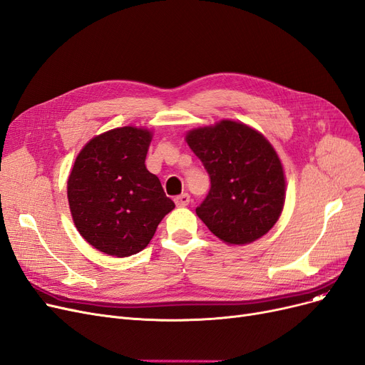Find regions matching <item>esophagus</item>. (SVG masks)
<instances>
[{
    "label": "esophagus",
    "instance_id": "34e87169",
    "mask_svg": "<svg viewBox=\"0 0 365 365\" xmlns=\"http://www.w3.org/2000/svg\"><path fill=\"white\" fill-rule=\"evenodd\" d=\"M190 194H180L179 197H175L174 198V202H175V205H178L179 207H185V206H187V205H190Z\"/></svg>",
    "mask_w": 365,
    "mask_h": 365
}]
</instances>
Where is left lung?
<instances>
[{"label": "left lung", "instance_id": "8db88e82", "mask_svg": "<svg viewBox=\"0 0 365 365\" xmlns=\"http://www.w3.org/2000/svg\"><path fill=\"white\" fill-rule=\"evenodd\" d=\"M186 143L202 160L210 190L195 212L222 242L259 240L279 220L285 203V174L267 138L250 125L222 120L192 128Z\"/></svg>", "mask_w": 365, "mask_h": 365}]
</instances>
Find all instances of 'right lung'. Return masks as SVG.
Segmentation results:
<instances>
[{
    "label": "right lung",
    "instance_id": "add662e5",
    "mask_svg": "<svg viewBox=\"0 0 365 365\" xmlns=\"http://www.w3.org/2000/svg\"><path fill=\"white\" fill-rule=\"evenodd\" d=\"M153 133L125 125L104 132L81 148L68 178L73 221L92 247L127 257L144 250L159 222L174 209L145 167Z\"/></svg>",
    "mask_w": 365,
    "mask_h": 365
}]
</instances>
